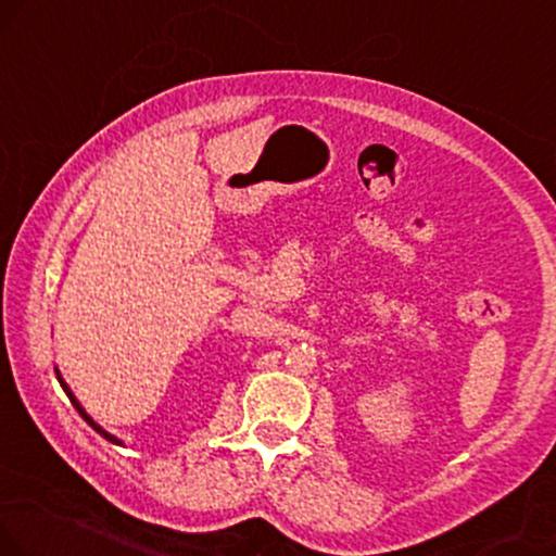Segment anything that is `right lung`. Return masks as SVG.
Listing matches in <instances>:
<instances>
[{
    "label": "right lung",
    "mask_w": 556,
    "mask_h": 556,
    "mask_svg": "<svg viewBox=\"0 0 556 556\" xmlns=\"http://www.w3.org/2000/svg\"><path fill=\"white\" fill-rule=\"evenodd\" d=\"M56 379H59V383H61V389H64V392H66V396H68V400H72V404H74V407H77V413H79L81 417H85V422L89 425V428H92V430H98V433H100L102 438H105V441H111V443H115V445H123V441H121V438H115L113 433H108V430H105V428H102V425H98V422H94V420H92V417H89V415H87V409H85V407H81V404H79V400H77V396H74V392H72V389H68V383L64 381V376H61V371H59V368H56Z\"/></svg>",
    "instance_id": "1"
}]
</instances>
